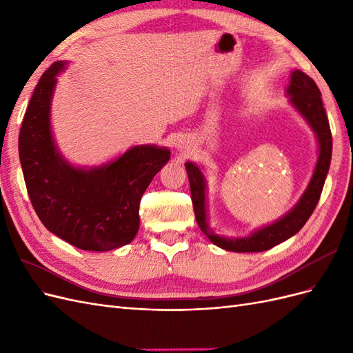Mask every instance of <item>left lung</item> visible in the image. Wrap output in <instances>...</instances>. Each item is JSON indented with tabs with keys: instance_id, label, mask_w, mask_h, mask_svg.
Segmentation results:
<instances>
[{
	"instance_id": "left-lung-1",
	"label": "left lung",
	"mask_w": 353,
	"mask_h": 353,
	"mask_svg": "<svg viewBox=\"0 0 353 353\" xmlns=\"http://www.w3.org/2000/svg\"><path fill=\"white\" fill-rule=\"evenodd\" d=\"M287 92L290 95V101L293 103L294 108L303 114L307 123L311 125L312 130L315 131L319 141V156L311 183H309V187L305 191L301 201L297 203L292 212H288L280 221H276L259 231H254L250 237L245 239L231 240L215 236V234L209 230V225L206 222L205 178H203L200 169L196 165L191 162L185 163L191 190V201H193L197 225L200 227L201 232L221 249L239 253L263 252L272 249L274 245L294 236V234L305 225L309 216H311L312 212L315 210L319 197H321L325 176L330 169L331 152H333V138H331L330 123L323 104L321 91L316 87L314 79L309 78L306 73L301 70H294L292 73V79Z\"/></svg>"
}]
</instances>
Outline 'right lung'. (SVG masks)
<instances>
[{
  "instance_id": "right-lung-1",
  "label": "right lung",
  "mask_w": 353,
  "mask_h": 353,
  "mask_svg": "<svg viewBox=\"0 0 353 353\" xmlns=\"http://www.w3.org/2000/svg\"><path fill=\"white\" fill-rule=\"evenodd\" d=\"M56 61L42 73L19 134L28 194L46 228L74 248L108 252L131 243L140 227V201L169 160L168 148L138 145L95 169H77L57 153L50 131Z\"/></svg>"
}]
</instances>
